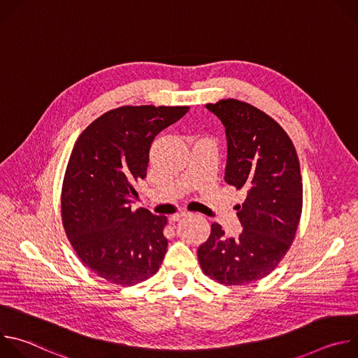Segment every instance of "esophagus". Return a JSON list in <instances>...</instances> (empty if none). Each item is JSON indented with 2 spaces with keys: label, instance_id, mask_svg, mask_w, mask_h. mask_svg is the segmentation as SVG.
Instances as JSON below:
<instances>
[{
  "label": "esophagus",
  "instance_id": "1",
  "mask_svg": "<svg viewBox=\"0 0 358 358\" xmlns=\"http://www.w3.org/2000/svg\"><path fill=\"white\" fill-rule=\"evenodd\" d=\"M188 215H191V214H189V213H187V211H182V213H178V214L171 215V217H170V221L177 222V221H180L181 218H185V217H188Z\"/></svg>",
  "mask_w": 358,
  "mask_h": 358
}]
</instances>
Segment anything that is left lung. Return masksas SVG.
I'll use <instances>...</instances> for the list:
<instances>
[{"label":"left lung","instance_id":"obj_1","mask_svg":"<svg viewBox=\"0 0 358 358\" xmlns=\"http://www.w3.org/2000/svg\"><path fill=\"white\" fill-rule=\"evenodd\" d=\"M206 108L225 127V181L246 196L235 207L239 236L228 238L214 222L198 261L222 285H248L269 275L293 242L303 202L299 159L286 131L259 109L235 99Z\"/></svg>","mask_w":358,"mask_h":358}]
</instances>
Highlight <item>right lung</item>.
I'll list each match as a JSON object with an SVG mask.
<instances>
[{
  "label": "right lung",
  "instance_id": "obj_1",
  "mask_svg": "<svg viewBox=\"0 0 358 358\" xmlns=\"http://www.w3.org/2000/svg\"><path fill=\"white\" fill-rule=\"evenodd\" d=\"M188 106H123L90 123L75 143L62 187V221L79 259L110 283L155 275L167 250L164 215L133 211L155 137Z\"/></svg>",
  "mask_w": 358,
  "mask_h": 358
}]
</instances>
